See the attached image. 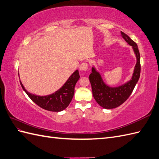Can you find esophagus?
Listing matches in <instances>:
<instances>
[{
  "instance_id": "1",
  "label": "esophagus",
  "mask_w": 159,
  "mask_h": 159,
  "mask_svg": "<svg viewBox=\"0 0 159 159\" xmlns=\"http://www.w3.org/2000/svg\"><path fill=\"white\" fill-rule=\"evenodd\" d=\"M79 69L80 70L85 72L88 70V64L85 62H83L82 64H80V66H79Z\"/></svg>"
}]
</instances>
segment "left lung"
Segmentation results:
<instances>
[{
    "label": "left lung",
    "instance_id": "1",
    "mask_svg": "<svg viewBox=\"0 0 159 159\" xmlns=\"http://www.w3.org/2000/svg\"><path fill=\"white\" fill-rule=\"evenodd\" d=\"M121 34L125 41L132 46L137 57V63L135 66L131 80L122 86L110 87L104 83L100 75L93 67L92 68L91 73L89 76L94 99L99 106L106 109L115 108L123 104L134 91L140 76V55L137 44L126 34L121 32Z\"/></svg>",
    "mask_w": 159,
    "mask_h": 159
}]
</instances>
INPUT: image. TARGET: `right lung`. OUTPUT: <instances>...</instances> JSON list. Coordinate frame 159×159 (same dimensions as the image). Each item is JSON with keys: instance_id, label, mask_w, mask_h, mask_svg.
I'll use <instances>...</instances> for the list:
<instances>
[{"instance_id": "1", "label": "right lung", "mask_w": 159, "mask_h": 159, "mask_svg": "<svg viewBox=\"0 0 159 159\" xmlns=\"http://www.w3.org/2000/svg\"><path fill=\"white\" fill-rule=\"evenodd\" d=\"M79 78V70H76L60 89L55 91L54 93L46 95V96H39V95L30 93L25 89L21 80L20 84L28 97L40 108L49 110V111L60 112L67 108L72 101L74 93H75V84Z\"/></svg>"}]
</instances>
